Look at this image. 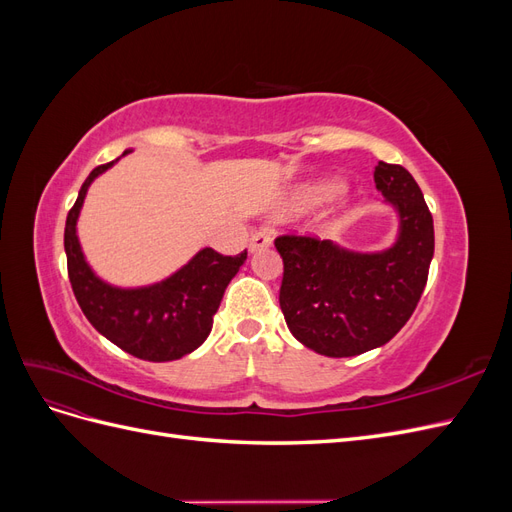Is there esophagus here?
Segmentation results:
<instances>
[{"label":"esophagus","mask_w":512,"mask_h":512,"mask_svg":"<svg viewBox=\"0 0 512 512\" xmlns=\"http://www.w3.org/2000/svg\"><path fill=\"white\" fill-rule=\"evenodd\" d=\"M269 245H271V232L269 230L260 228V230L252 232V237H250V250L252 252L265 250V247H269Z\"/></svg>","instance_id":"34e87169"}]
</instances>
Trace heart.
<instances>
[{
	"label": "heart",
	"instance_id": "b5f03b06",
	"mask_svg": "<svg viewBox=\"0 0 512 512\" xmlns=\"http://www.w3.org/2000/svg\"><path fill=\"white\" fill-rule=\"evenodd\" d=\"M335 190H337V185H333V183H329V185H316V188H309V190H305L299 196V205L301 207H309V205H314V203H320L322 198L331 196Z\"/></svg>",
	"mask_w": 512,
	"mask_h": 512
}]
</instances>
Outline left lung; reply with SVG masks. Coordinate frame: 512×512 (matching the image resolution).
Masks as SVG:
<instances>
[{
    "label": "left lung",
    "mask_w": 512,
    "mask_h": 512,
    "mask_svg": "<svg viewBox=\"0 0 512 512\" xmlns=\"http://www.w3.org/2000/svg\"><path fill=\"white\" fill-rule=\"evenodd\" d=\"M374 181L399 211L401 232L391 250L352 254L299 232L275 237L288 329L333 359L363 354L399 333L421 299L433 258V218L414 177L404 166L378 162Z\"/></svg>",
    "instance_id": "8db88e82"
}]
</instances>
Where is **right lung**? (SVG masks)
Listing matches in <instances>:
<instances>
[{"label": "right lung", "mask_w": 512, "mask_h": 512, "mask_svg": "<svg viewBox=\"0 0 512 512\" xmlns=\"http://www.w3.org/2000/svg\"><path fill=\"white\" fill-rule=\"evenodd\" d=\"M108 166L113 162L91 170L68 211L64 247L72 292L91 327L121 350L153 363L181 359L209 337L224 290L241 269L247 252L224 256L207 247L173 277L149 288L119 290L100 282L83 258L76 218L89 183Z\"/></svg>", "instance_id": "obj_1"}]
</instances>
